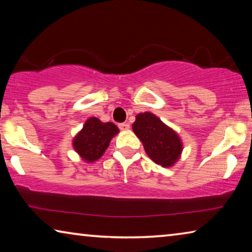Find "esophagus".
Segmentation results:
<instances>
[{
  "instance_id": "esophagus-1",
  "label": "esophagus",
  "mask_w": 252,
  "mask_h": 252,
  "mask_svg": "<svg viewBox=\"0 0 252 252\" xmlns=\"http://www.w3.org/2000/svg\"><path fill=\"white\" fill-rule=\"evenodd\" d=\"M119 127H120L121 131H126V130L130 129V125H129V123H126V122L120 123V125H119Z\"/></svg>"
}]
</instances>
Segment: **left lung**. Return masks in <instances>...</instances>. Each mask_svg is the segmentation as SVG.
<instances>
[{"instance_id":"left-lung-1","label":"left lung","mask_w":252,"mask_h":252,"mask_svg":"<svg viewBox=\"0 0 252 252\" xmlns=\"http://www.w3.org/2000/svg\"><path fill=\"white\" fill-rule=\"evenodd\" d=\"M132 130L141 140L149 158L163 168H171L181 158L183 143L172 127L165 125L156 114H136Z\"/></svg>"}]
</instances>
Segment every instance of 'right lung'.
<instances>
[{
    "instance_id": "1",
    "label": "right lung",
    "mask_w": 252,
    "mask_h": 252,
    "mask_svg": "<svg viewBox=\"0 0 252 252\" xmlns=\"http://www.w3.org/2000/svg\"><path fill=\"white\" fill-rule=\"evenodd\" d=\"M120 130L112 122H102L95 117L89 118L83 127L72 140L75 152L87 163H93L104 155L114 136Z\"/></svg>"
}]
</instances>
